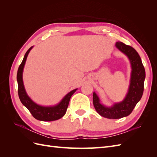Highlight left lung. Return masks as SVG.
I'll return each instance as SVG.
<instances>
[{
    "label": "left lung",
    "instance_id": "left-lung-1",
    "mask_svg": "<svg viewBox=\"0 0 157 157\" xmlns=\"http://www.w3.org/2000/svg\"><path fill=\"white\" fill-rule=\"evenodd\" d=\"M115 46L128 57L131 65L130 85L126 96L122 101L114 103L111 106H106L101 103L96 93H93V103L96 111L101 116L109 119L125 117L132 112L143 95L145 78V68L136 50L121 42H117Z\"/></svg>",
    "mask_w": 157,
    "mask_h": 157
}]
</instances>
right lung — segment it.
Listing matches in <instances>:
<instances>
[{
  "label": "right lung",
  "mask_w": 157,
  "mask_h": 157,
  "mask_svg": "<svg viewBox=\"0 0 157 157\" xmlns=\"http://www.w3.org/2000/svg\"><path fill=\"white\" fill-rule=\"evenodd\" d=\"M33 48V46H31L27 51L17 70V81L18 84L19 98L21 103L30 111L31 115L36 119L41 121H54L58 120L65 115L69 105L70 99L78 88L71 90L70 92L65 95L59 103L53 106H42L33 101L27 95L23 81V69H24L27 56Z\"/></svg>",
  "instance_id": "add662e5"
}]
</instances>
